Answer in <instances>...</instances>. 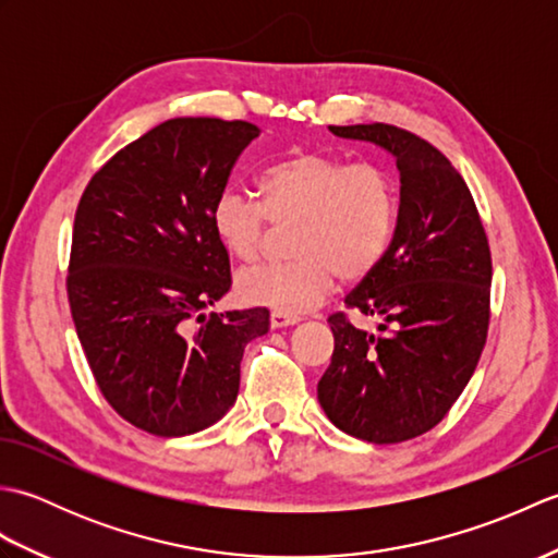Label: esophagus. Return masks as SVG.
I'll list each match as a JSON object with an SVG mask.
<instances>
[{"label": "esophagus", "instance_id": "obj_1", "mask_svg": "<svg viewBox=\"0 0 558 558\" xmlns=\"http://www.w3.org/2000/svg\"><path fill=\"white\" fill-rule=\"evenodd\" d=\"M294 324H300V316L286 314V312H272L270 314V328H288V326H294Z\"/></svg>", "mask_w": 558, "mask_h": 558}]
</instances>
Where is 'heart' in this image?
<instances>
[{
    "label": "heart",
    "instance_id": "1",
    "mask_svg": "<svg viewBox=\"0 0 558 558\" xmlns=\"http://www.w3.org/2000/svg\"><path fill=\"white\" fill-rule=\"evenodd\" d=\"M260 204L222 192L210 228L236 260H254L266 225L294 222L290 252L236 276L248 304L302 314L322 304L336 280L357 282L381 264L398 222V184L376 162H354L318 150H298L272 162L256 180Z\"/></svg>",
    "mask_w": 558,
    "mask_h": 558
}]
</instances>
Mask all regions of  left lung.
I'll list each match as a JSON object with an SVG mask.
<instances>
[{
    "label": "left lung",
    "mask_w": 558,
    "mask_h": 558,
    "mask_svg": "<svg viewBox=\"0 0 558 558\" xmlns=\"http://www.w3.org/2000/svg\"><path fill=\"white\" fill-rule=\"evenodd\" d=\"M328 129L396 158L400 206L381 264L345 298L376 333L345 314L328 318L336 350L318 402L340 432L400 444L441 422L475 374L489 328V242L441 150L390 124Z\"/></svg>",
    "instance_id": "1"
}]
</instances>
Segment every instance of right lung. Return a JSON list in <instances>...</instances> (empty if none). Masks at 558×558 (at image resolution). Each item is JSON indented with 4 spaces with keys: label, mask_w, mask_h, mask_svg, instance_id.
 Masks as SVG:
<instances>
[{
    "label": "right lung",
    "mask_w": 558,
    "mask_h": 558,
    "mask_svg": "<svg viewBox=\"0 0 558 558\" xmlns=\"http://www.w3.org/2000/svg\"><path fill=\"white\" fill-rule=\"evenodd\" d=\"M258 134L240 120L174 117L114 153L81 196L71 316L102 396L148 434L186 436L222 420L246 342L270 328L258 306L204 312L232 286L210 208Z\"/></svg>",
    "instance_id": "add662e5"
}]
</instances>
